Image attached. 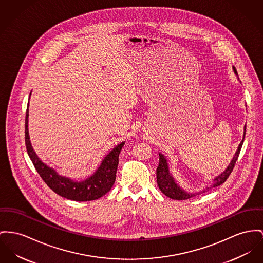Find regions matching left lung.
<instances>
[{
    "mask_svg": "<svg viewBox=\"0 0 263 263\" xmlns=\"http://www.w3.org/2000/svg\"><path fill=\"white\" fill-rule=\"evenodd\" d=\"M233 70L234 72L237 74V71L236 69L233 67ZM245 132H246V125L245 126ZM243 140L240 142L239 146H238V149L236 151L234 157L232 158L230 164L228 165V168L221 174L220 175H218L216 178H214L213 180V184L211 187H215V186H218L220 184H222L228 178V176L230 175V174L232 173L233 168H234V165L236 163V160L239 157V154H240V149H241V146H242V143H243ZM157 181H158V187L160 190V192L163 193L164 195H166L167 197L170 198H173V199H176V200H184V199H189L193 196H195L197 194H192V193H186L185 192H183L174 180L173 176L170 174L168 172V166H167V163H166V159L164 158V157L159 154V163H158V168H157ZM210 187H208L206 190L202 191L201 193H205L210 190Z\"/></svg>",
    "mask_w": 263,
    "mask_h": 263,
    "instance_id": "obj_1",
    "label": "left lung"
}]
</instances>
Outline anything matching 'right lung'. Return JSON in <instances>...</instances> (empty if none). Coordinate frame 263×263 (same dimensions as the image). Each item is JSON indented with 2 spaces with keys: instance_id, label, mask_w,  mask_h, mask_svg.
<instances>
[{
  "instance_id": "obj_1",
  "label": "right lung",
  "mask_w": 263,
  "mask_h": 263,
  "mask_svg": "<svg viewBox=\"0 0 263 263\" xmlns=\"http://www.w3.org/2000/svg\"><path fill=\"white\" fill-rule=\"evenodd\" d=\"M28 117L29 109H27L25 120V142L28 155L40 176L53 193L74 201H89L102 197L110 191L116 180L119 156L124 142H121L119 145H117L105 157V159L102 161L101 166L93 175L84 181L77 182L70 178L58 175L53 168L47 166L37 158L30 141Z\"/></svg>"
}]
</instances>
